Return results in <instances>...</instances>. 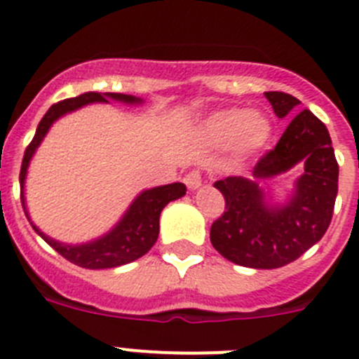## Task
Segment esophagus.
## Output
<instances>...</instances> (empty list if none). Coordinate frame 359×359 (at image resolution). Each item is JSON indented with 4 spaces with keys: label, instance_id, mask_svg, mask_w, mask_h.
Wrapping results in <instances>:
<instances>
[{
    "label": "esophagus",
    "instance_id": "34e87169",
    "mask_svg": "<svg viewBox=\"0 0 359 359\" xmlns=\"http://www.w3.org/2000/svg\"><path fill=\"white\" fill-rule=\"evenodd\" d=\"M183 182H185V185L189 187L190 190H198L199 187L203 185V177H201V172H199V170H192V172H189L185 176V180H183Z\"/></svg>",
    "mask_w": 359,
    "mask_h": 359
}]
</instances>
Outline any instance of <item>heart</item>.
Listing matches in <instances>:
<instances>
[{"instance_id": "1", "label": "heart", "mask_w": 359, "mask_h": 359, "mask_svg": "<svg viewBox=\"0 0 359 359\" xmlns=\"http://www.w3.org/2000/svg\"><path fill=\"white\" fill-rule=\"evenodd\" d=\"M273 135L269 120L244 107H228L207 115L199 122L198 136L203 142L221 147L230 145L236 156H253L268 147Z\"/></svg>"}]
</instances>
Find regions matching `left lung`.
<instances>
[{
	"mask_svg": "<svg viewBox=\"0 0 359 359\" xmlns=\"http://www.w3.org/2000/svg\"><path fill=\"white\" fill-rule=\"evenodd\" d=\"M264 95L278 118H290L298 110L300 100L291 95ZM297 164L304 170L284 200L262 187ZM214 187L224 196L226 212L212 224L210 241L224 259L255 269L297 261L322 239L334 210L338 163L327 128L309 109L299 111L277 147L259 160L250 177L228 176Z\"/></svg>",
	"mask_w": 359,
	"mask_h": 359,
	"instance_id": "8db88e82",
	"label": "left lung"
}]
</instances>
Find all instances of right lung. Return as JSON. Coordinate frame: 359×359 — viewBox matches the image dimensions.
<instances>
[{
  "mask_svg": "<svg viewBox=\"0 0 359 359\" xmlns=\"http://www.w3.org/2000/svg\"><path fill=\"white\" fill-rule=\"evenodd\" d=\"M109 100L128 104V106H142L144 98L135 97V95L122 93H97V91H88L75 98H68L59 104H53L46 115L41 118L39 126L36 129V136L30 142V145L25 151L23 163H21V172H19V185H21V203L27 219L30 221L32 228L36 230L37 236L61 253L65 259H68L73 264L81 266L86 269H107L118 268V266L129 264L144 257L149 250L154 246L160 233V214L170 201L183 198L187 192V187L183 183H170V185L152 187V189L142 190L140 194L133 199L129 208L123 212L122 217L113 224L111 230L102 233L97 239L86 241V243L69 244L57 241L53 237L46 236L28 214L27 198H25V182H27L28 167L37 152L39 145L43 144L44 136L48 135L50 128L59 118H62L68 113L81 109L90 104H107Z\"/></svg>",
  "mask_w": 359,
  "mask_h": 359,
  "instance_id": "1",
  "label": "right lung"
}]
</instances>
